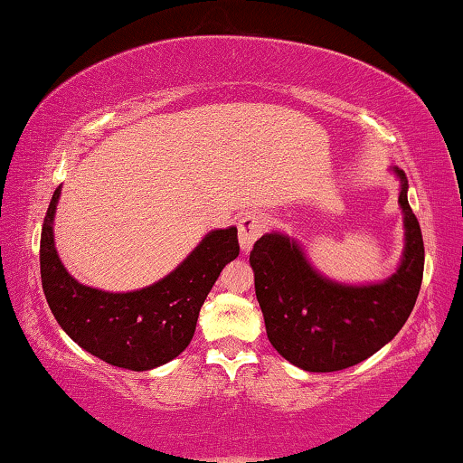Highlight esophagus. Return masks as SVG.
<instances>
[{
	"label": "esophagus",
	"mask_w": 463,
	"mask_h": 463,
	"mask_svg": "<svg viewBox=\"0 0 463 463\" xmlns=\"http://www.w3.org/2000/svg\"><path fill=\"white\" fill-rule=\"evenodd\" d=\"M264 219L256 213H244L238 219V238L241 252L248 254L252 250L254 241L262 236Z\"/></svg>",
	"instance_id": "34e87169"
}]
</instances>
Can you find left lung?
Masks as SVG:
<instances>
[{
  "label": "left lung",
  "instance_id": "1",
  "mask_svg": "<svg viewBox=\"0 0 463 463\" xmlns=\"http://www.w3.org/2000/svg\"><path fill=\"white\" fill-rule=\"evenodd\" d=\"M392 172L400 180L404 252L383 281L348 285L324 277L299 241L281 232L264 233L250 252L267 336L295 367L330 373L357 365L388 345L412 312L422 283V233L408 204L406 174Z\"/></svg>",
  "mask_w": 463,
  "mask_h": 463
}]
</instances>
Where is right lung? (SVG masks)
<instances>
[{
    "instance_id": "obj_1",
    "label": "right lung",
    "mask_w": 463,
    "mask_h": 463,
    "mask_svg": "<svg viewBox=\"0 0 463 463\" xmlns=\"http://www.w3.org/2000/svg\"><path fill=\"white\" fill-rule=\"evenodd\" d=\"M61 196L55 191L41 233L43 291L65 335L109 365L149 371L176 359L194 336L201 306L219 272L240 254L238 230L204 236L170 275L137 291L110 293L81 285L61 262L52 222Z\"/></svg>"
}]
</instances>
